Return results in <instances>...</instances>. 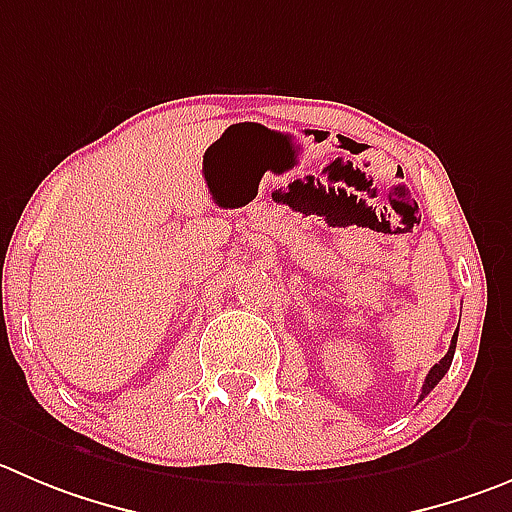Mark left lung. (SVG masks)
Returning a JSON list of instances; mask_svg holds the SVG:
<instances>
[{
	"label": "left lung",
	"mask_w": 512,
	"mask_h": 512,
	"mask_svg": "<svg viewBox=\"0 0 512 512\" xmlns=\"http://www.w3.org/2000/svg\"><path fill=\"white\" fill-rule=\"evenodd\" d=\"M457 331H460V328H457ZM455 348H457V333H455V336H452L450 351L444 353V358H442V361H439V364H434L432 369H429L427 379H424V386H422V396H419V401H422L424 396H427L429 391H432L434 386H437L439 381H442V376L447 374V371H450V366H452V356H455Z\"/></svg>",
	"instance_id": "obj_1"
}]
</instances>
